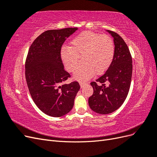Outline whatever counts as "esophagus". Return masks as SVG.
<instances>
[{"label":"esophagus","mask_w":157,"mask_h":157,"mask_svg":"<svg viewBox=\"0 0 157 157\" xmlns=\"http://www.w3.org/2000/svg\"><path fill=\"white\" fill-rule=\"evenodd\" d=\"M80 86H81V87H82V86H85V85H86L87 84V83L86 82H80Z\"/></svg>","instance_id":"1"}]
</instances>
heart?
<instances>
[{
    "instance_id": "b5f03b06",
    "label": "heart",
    "mask_w": 157,
    "mask_h": 157,
    "mask_svg": "<svg viewBox=\"0 0 157 157\" xmlns=\"http://www.w3.org/2000/svg\"><path fill=\"white\" fill-rule=\"evenodd\" d=\"M115 44L107 35L90 31L80 33L71 41V46H63L60 58L65 68L73 72L81 55L82 63L76 69L75 78L86 80L93 75H100L109 67L115 56Z\"/></svg>"
}]
</instances>
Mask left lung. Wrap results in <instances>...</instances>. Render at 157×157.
<instances>
[{
	"mask_svg": "<svg viewBox=\"0 0 157 157\" xmlns=\"http://www.w3.org/2000/svg\"><path fill=\"white\" fill-rule=\"evenodd\" d=\"M107 31L113 37L115 56L106 72L90 83L94 93L88 99L92 110L101 115L115 111L122 105L129 92L132 75V56L126 42L115 32Z\"/></svg>",
	"mask_w": 157,
	"mask_h": 157,
	"instance_id": "8db88e82",
	"label": "left lung"
}]
</instances>
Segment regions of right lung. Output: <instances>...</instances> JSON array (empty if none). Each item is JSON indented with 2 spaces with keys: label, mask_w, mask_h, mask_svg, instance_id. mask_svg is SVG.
<instances>
[{
  "label": "right lung",
  "mask_w": 157,
  "mask_h": 157,
  "mask_svg": "<svg viewBox=\"0 0 157 157\" xmlns=\"http://www.w3.org/2000/svg\"><path fill=\"white\" fill-rule=\"evenodd\" d=\"M78 29L48 30L33 42L25 61V78L36 105L46 115L60 117L74 105L78 82L63 84L71 77L65 71L60 52L65 40Z\"/></svg>",
  "instance_id": "obj_1"
}]
</instances>
